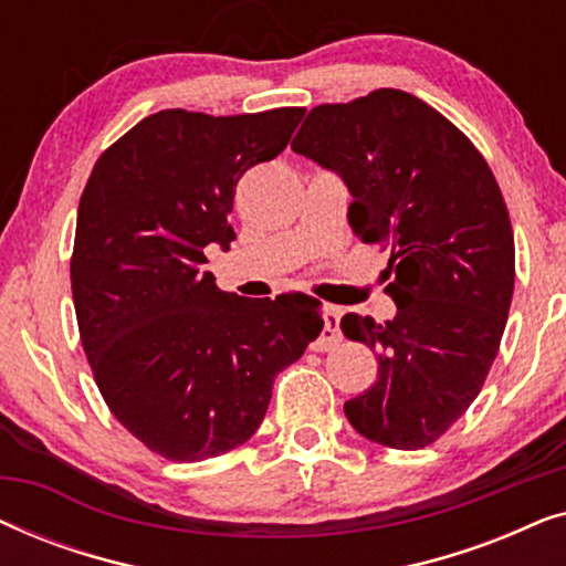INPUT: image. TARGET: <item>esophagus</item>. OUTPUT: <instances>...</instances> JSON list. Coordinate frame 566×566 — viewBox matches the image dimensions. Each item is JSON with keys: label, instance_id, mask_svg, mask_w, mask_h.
I'll list each match as a JSON object with an SVG mask.
<instances>
[{"label": "esophagus", "instance_id": "esophagus-1", "mask_svg": "<svg viewBox=\"0 0 566 566\" xmlns=\"http://www.w3.org/2000/svg\"><path fill=\"white\" fill-rule=\"evenodd\" d=\"M339 343H343V332H339V312L335 306H327L324 308L322 337L316 339L312 347L314 350H332V347H337Z\"/></svg>", "mask_w": 566, "mask_h": 566}]
</instances>
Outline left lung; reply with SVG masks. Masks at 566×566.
<instances>
[{"label":"left lung","instance_id":"obj_1","mask_svg":"<svg viewBox=\"0 0 566 566\" xmlns=\"http://www.w3.org/2000/svg\"><path fill=\"white\" fill-rule=\"evenodd\" d=\"M291 149L343 177L355 234L391 250L394 319L339 322L378 355L376 384L345 401V417L399 451L436 443L482 391L513 301L500 185L451 120L401 90L314 107Z\"/></svg>","mask_w":566,"mask_h":566}]
</instances>
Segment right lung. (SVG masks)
<instances>
[{"label": "right lung", "mask_w": 566, "mask_h": 566, "mask_svg": "<svg viewBox=\"0 0 566 566\" xmlns=\"http://www.w3.org/2000/svg\"><path fill=\"white\" fill-rule=\"evenodd\" d=\"M304 113L159 111L97 159L82 192L72 254L82 347L115 420L169 461L247 443L275 376L324 327L304 293L221 291L203 252L229 250L239 177L275 159Z\"/></svg>", "instance_id": "obj_1"}]
</instances>
